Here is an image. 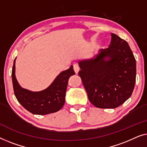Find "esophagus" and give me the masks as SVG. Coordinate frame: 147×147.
<instances>
[{"label":"esophagus","mask_w":147,"mask_h":147,"mask_svg":"<svg viewBox=\"0 0 147 147\" xmlns=\"http://www.w3.org/2000/svg\"><path fill=\"white\" fill-rule=\"evenodd\" d=\"M73 69H74V72H75V73L78 74V72H79V71H80V69H79V67H78V66L77 65H74Z\"/></svg>","instance_id":"34e87169"}]
</instances>
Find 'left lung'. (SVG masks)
<instances>
[{"label":"left lung","mask_w":147,"mask_h":147,"mask_svg":"<svg viewBox=\"0 0 147 147\" xmlns=\"http://www.w3.org/2000/svg\"><path fill=\"white\" fill-rule=\"evenodd\" d=\"M111 35L108 48L78 61L88 98L100 109H115L125 102L136 81V60L129 44L114 33Z\"/></svg>","instance_id":"1"}]
</instances>
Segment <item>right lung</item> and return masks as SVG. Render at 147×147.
<instances>
[{
	"label": "right lung",
	"instance_id": "1",
	"mask_svg": "<svg viewBox=\"0 0 147 147\" xmlns=\"http://www.w3.org/2000/svg\"><path fill=\"white\" fill-rule=\"evenodd\" d=\"M12 71L13 89L16 99L26 110L34 115H47L61 110L65 102L68 81L74 72L73 66L62 71L48 87L40 91H31L22 88L16 80L15 62Z\"/></svg>",
	"mask_w": 147,
	"mask_h": 147
}]
</instances>
